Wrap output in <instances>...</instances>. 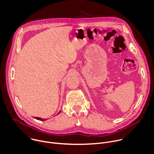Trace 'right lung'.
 Here are the masks:
<instances>
[{
	"instance_id": "obj_1",
	"label": "right lung",
	"mask_w": 154,
	"mask_h": 154,
	"mask_svg": "<svg viewBox=\"0 0 154 154\" xmlns=\"http://www.w3.org/2000/svg\"><path fill=\"white\" fill-rule=\"evenodd\" d=\"M59 112V113H60ZM34 118H35L36 119H38V120H39V121H46V119H42V118H38V117H34Z\"/></svg>"
}]
</instances>
